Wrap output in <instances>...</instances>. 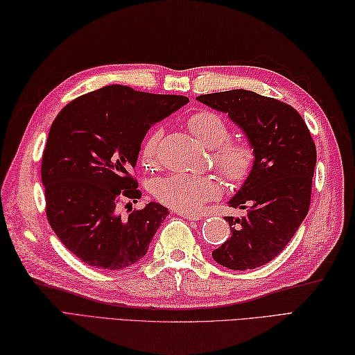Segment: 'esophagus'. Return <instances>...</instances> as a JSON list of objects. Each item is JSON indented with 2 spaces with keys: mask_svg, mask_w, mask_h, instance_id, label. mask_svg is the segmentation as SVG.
Masks as SVG:
<instances>
[{
  "mask_svg": "<svg viewBox=\"0 0 355 355\" xmlns=\"http://www.w3.org/2000/svg\"><path fill=\"white\" fill-rule=\"evenodd\" d=\"M177 214L182 215L183 218H186V220H189V221L201 220V215H198V214H186V212H178V210H177Z\"/></svg>",
  "mask_w": 355,
  "mask_h": 355,
  "instance_id": "34e87169",
  "label": "esophagus"
}]
</instances>
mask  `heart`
<instances>
[{
  "mask_svg": "<svg viewBox=\"0 0 355 355\" xmlns=\"http://www.w3.org/2000/svg\"><path fill=\"white\" fill-rule=\"evenodd\" d=\"M187 126L202 145L214 149V163L227 182L241 184L250 177L256 163L254 148L248 140L230 139L229 123L221 114L209 110L193 112L187 119ZM162 137V128H155L146 135L140 149L143 163L149 166L157 163ZM221 192V184L216 180L189 173H171L154 184V195L158 201L186 214L198 212L206 202L220 198Z\"/></svg>",
  "mask_w": 355,
  "mask_h": 355,
  "instance_id": "1",
  "label": "heart"
}]
</instances>
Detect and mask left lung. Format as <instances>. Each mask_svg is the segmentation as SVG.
Wrapping results in <instances>:
<instances>
[{"label": "left lung", "mask_w": 355, "mask_h": 355, "mask_svg": "<svg viewBox=\"0 0 355 355\" xmlns=\"http://www.w3.org/2000/svg\"><path fill=\"white\" fill-rule=\"evenodd\" d=\"M207 107L227 112L245 132L256 163L229 205L245 209L225 216L230 238L212 252L230 270H252L275 259L310 210L315 145L304 119L291 105L247 89L202 94Z\"/></svg>", "instance_id": "1"}]
</instances>
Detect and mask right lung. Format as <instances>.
Listing matches in <instances>:
<instances>
[{
  "mask_svg": "<svg viewBox=\"0 0 355 355\" xmlns=\"http://www.w3.org/2000/svg\"><path fill=\"white\" fill-rule=\"evenodd\" d=\"M186 96L108 85L67 103L53 120L41 164L45 214L59 241L87 266L122 270L146 254L168 209L141 198L134 168L149 128Z\"/></svg>",
  "mask_w": 355,
  "mask_h": 355,
  "instance_id": "add662e5",
  "label": "right lung"
}]
</instances>
